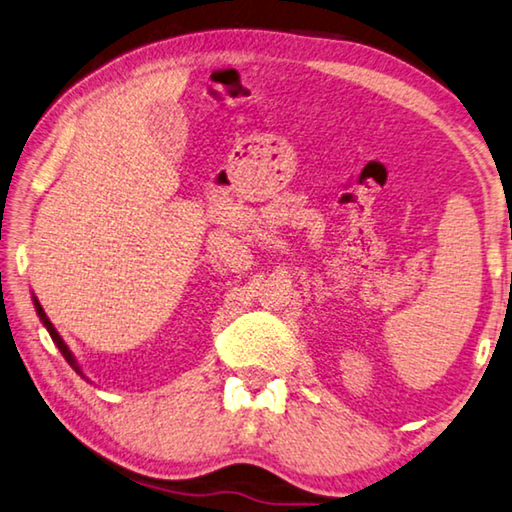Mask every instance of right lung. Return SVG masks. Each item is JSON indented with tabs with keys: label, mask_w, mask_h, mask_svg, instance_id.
Listing matches in <instances>:
<instances>
[{
	"label": "right lung",
	"mask_w": 512,
	"mask_h": 512,
	"mask_svg": "<svg viewBox=\"0 0 512 512\" xmlns=\"http://www.w3.org/2000/svg\"><path fill=\"white\" fill-rule=\"evenodd\" d=\"M34 306H36V313H38V318H41V322H43V325H45V329H47V332H50V336H52V341H54V345H57V348H59V352H61V355H64V359L68 361V364H70V366H73V368H75V371L82 375V368H80V366H77V361H75V357H73V352H70V350H68V345L64 343V338H61V336H59V332H57V329H54V325H52V322H50V318H47V316H45L43 306H41V304H38V300H36V297H34Z\"/></svg>",
	"instance_id": "right-lung-1"
}]
</instances>
